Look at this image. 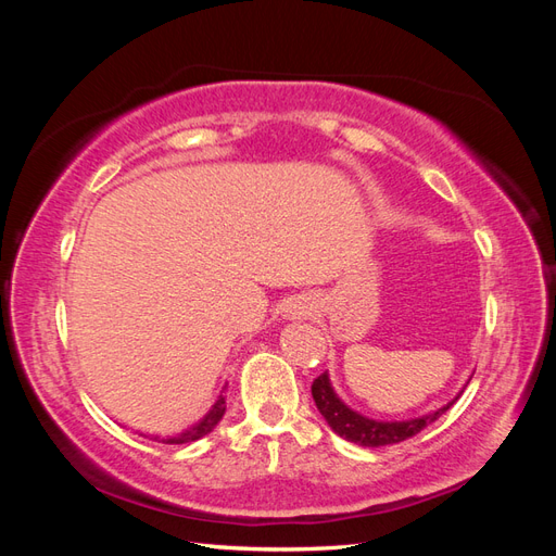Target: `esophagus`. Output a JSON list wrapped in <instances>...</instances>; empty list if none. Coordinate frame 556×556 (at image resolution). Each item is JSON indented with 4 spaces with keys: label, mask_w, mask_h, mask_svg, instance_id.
Here are the masks:
<instances>
[{
    "label": "esophagus",
    "mask_w": 556,
    "mask_h": 556,
    "mask_svg": "<svg viewBox=\"0 0 556 556\" xmlns=\"http://www.w3.org/2000/svg\"><path fill=\"white\" fill-rule=\"evenodd\" d=\"M282 311H285V315H288V317H296V315L308 313L311 306H308V304H301V301H290V304L285 306Z\"/></svg>",
    "instance_id": "1"
}]
</instances>
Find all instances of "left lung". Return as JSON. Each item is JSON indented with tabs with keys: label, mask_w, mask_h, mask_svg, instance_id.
Instances as JSON below:
<instances>
[{
	"label": "left lung",
	"mask_w": 556,
	"mask_h": 556,
	"mask_svg": "<svg viewBox=\"0 0 556 556\" xmlns=\"http://www.w3.org/2000/svg\"><path fill=\"white\" fill-rule=\"evenodd\" d=\"M311 392H313L317 410L323 413V417L327 419V425L333 429V433H339L341 439L364 445V447L394 445V443L410 439V435L419 433L425 427L435 422V419H439L445 410H450L452 403L459 399V396H454L447 406L433 410L429 415H422V417L403 419V422H378V419L364 417L357 410L348 408L345 403L339 399V394L333 392L327 371L313 380Z\"/></svg>",
	"instance_id": "8db88e82"
}]
</instances>
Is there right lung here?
<instances>
[{
  "instance_id": "right-lung-1",
  "label": "right lung",
  "mask_w": 556,
  "mask_h": 556,
  "mask_svg": "<svg viewBox=\"0 0 556 556\" xmlns=\"http://www.w3.org/2000/svg\"><path fill=\"white\" fill-rule=\"evenodd\" d=\"M227 387V384H225ZM223 387V392H225ZM227 406H225V394L217 396V401L211 406V410L199 419L197 425H192L190 429H185L182 433H176V435H169V439H162V443H169V445H182V443H192V441H199L204 439L206 433H211L215 429V425L220 422L223 415H225Z\"/></svg>"
}]
</instances>
